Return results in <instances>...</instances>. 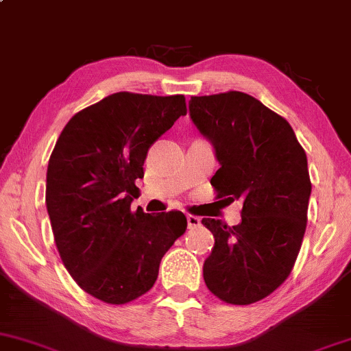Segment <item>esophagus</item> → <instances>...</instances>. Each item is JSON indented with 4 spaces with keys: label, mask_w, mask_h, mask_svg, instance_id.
<instances>
[{
    "label": "esophagus",
    "mask_w": 351,
    "mask_h": 351,
    "mask_svg": "<svg viewBox=\"0 0 351 351\" xmlns=\"http://www.w3.org/2000/svg\"><path fill=\"white\" fill-rule=\"evenodd\" d=\"M186 221H188V228L189 229H195V228H199L201 226V219H199L198 216L188 215L186 216Z\"/></svg>",
    "instance_id": "1"
}]
</instances>
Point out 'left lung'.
Masks as SVG:
<instances>
[{
	"mask_svg": "<svg viewBox=\"0 0 351 351\" xmlns=\"http://www.w3.org/2000/svg\"><path fill=\"white\" fill-rule=\"evenodd\" d=\"M189 115L221 165L216 198L243 201L236 226L201 221L215 236L204 282L226 304H254L284 284L299 256L312 191L307 155L287 120L244 92L191 97Z\"/></svg>",
	"mask_w": 351,
	"mask_h": 351,
	"instance_id": "8db88e82",
	"label": "left lung"
}]
</instances>
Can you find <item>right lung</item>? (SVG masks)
Wrapping results in <instances>:
<instances>
[{"instance_id": "1", "label": "right lung", "mask_w": 351, "mask_h": 351, "mask_svg": "<svg viewBox=\"0 0 351 351\" xmlns=\"http://www.w3.org/2000/svg\"><path fill=\"white\" fill-rule=\"evenodd\" d=\"M181 115L184 95L117 92L72 117L51 153L46 206L59 256L79 287L106 304L150 291L186 231L181 211L130 209L148 148Z\"/></svg>"}]
</instances>
